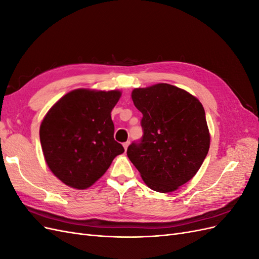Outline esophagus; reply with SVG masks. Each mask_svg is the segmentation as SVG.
<instances>
[{
    "label": "esophagus",
    "instance_id": "1",
    "mask_svg": "<svg viewBox=\"0 0 259 259\" xmlns=\"http://www.w3.org/2000/svg\"><path fill=\"white\" fill-rule=\"evenodd\" d=\"M128 145H130V142H126V143H124V144H123V147H124V149H125V151L127 150V147H128Z\"/></svg>",
    "mask_w": 259,
    "mask_h": 259
}]
</instances>
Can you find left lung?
I'll return each instance as SVG.
<instances>
[{"mask_svg":"<svg viewBox=\"0 0 259 259\" xmlns=\"http://www.w3.org/2000/svg\"><path fill=\"white\" fill-rule=\"evenodd\" d=\"M143 113V137L127 148V156L146 185L171 192L197 174L209 149L205 111L188 92L165 83L132 93Z\"/></svg>","mask_w":259,"mask_h":259,"instance_id":"1","label":"left lung"}]
</instances>
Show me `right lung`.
I'll return each mask as SVG.
<instances>
[{
  "label": "right lung",
  "instance_id": "1",
  "mask_svg": "<svg viewBox=\"0 0 259 259\" xmlns=\"http://www.w3.org/2000/svg\"><path fill=\"white\" fill-rule=\"evenodd\" d=\"M117 91L75 90L55 104L40 127L44 158L62 183L86 189L103 176L116 155L124 152L114 140L111 110Z\"/></svg>",
  "mask_w": 259,
  "mask_h": 259
}]
</instances>
